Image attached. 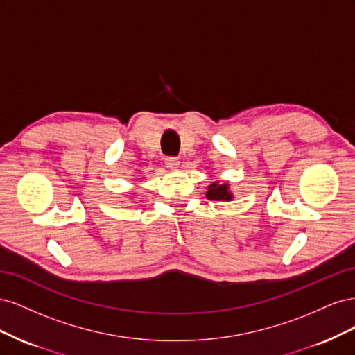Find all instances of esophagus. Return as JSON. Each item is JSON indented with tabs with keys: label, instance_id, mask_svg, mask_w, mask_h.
Segmentation results:
<instances>
[{
	"label": "esophagus",
	"instance_id": "1",
	"mask_svg": "<svg viewBox=\"0 0 355 355\" xmlns=\"http://www.w3.org/2000/svg\"><path fill=\"white\" fill-rule=\"evenodd\" d=\"M166 166L171 170H175L179 167V159L176 157H167L166 158Z\"/></svg>",
	"mask_w": 355,
	"mask_h": 355
}]
</instances>
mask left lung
<instances>
[{
    "instance_id": "8db88e82",
    "label": "left lung",
    "mask_w": 355,
    "mask_h": 355,
    "mask_svg": "<svg viewBox=\"0 0 355 355\" xmlns=\"http://www.w3.org/2000/svg\"><path fill=\"white\" fill-rule=\"evenodd\" d=\"M206 197L209 200H216V201L218 200H223V201L232 200V194L230 192L228 184H219V182H213L211 185H209Z\"/></svg>"
}]
</instances>
